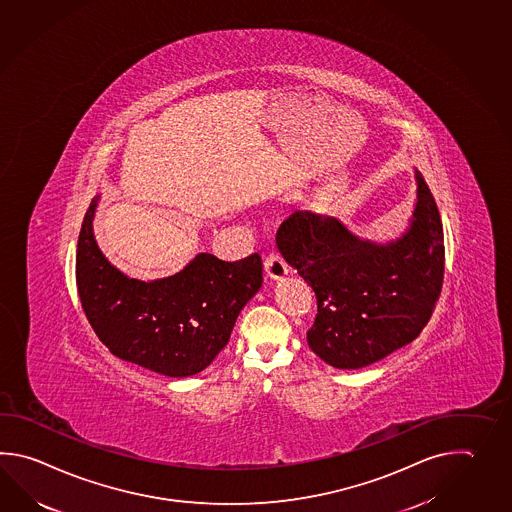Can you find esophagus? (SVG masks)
<instances>
[{
	"mask_svg": "<svg viewBox=\"0 0 512 512\" xmlns=\"http://www.w3.org/2000/svg\"><path fill=\"white\" fill-rule=\"evenodd\" d=\"M264 272H266V277H270L272 281H282L290 273V268L286 262L282 261L281 255L270 253L264 261Z\"/></svg>",
	"mask_w": 512,
	"mask_h": 512,
	"instance_id": "esophagus-1",
	"label": "esophagus"
}]
</instances>
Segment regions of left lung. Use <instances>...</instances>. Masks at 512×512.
I'll return each instance as SVG.
<instances>
[{
	"mask_svg": "<svg viewBox=\"0 0 512 512\" xmlns=\"http://www.w3.org/2000/svg\"><path fill=\"white\" fill-rule=\"evenodd\" d=\"M407 230L388 242L361 239L330 215L295 211L277 248L317 297L308 346L324 363L355 370L412 343L438 301L445 272L443 226L425 178Z\"/></svg>",
	"mask_w": 512,
	"mask_h": 512,
	"instance_id": "8db88e82",
	"label": "left lung"
}]
</instances>
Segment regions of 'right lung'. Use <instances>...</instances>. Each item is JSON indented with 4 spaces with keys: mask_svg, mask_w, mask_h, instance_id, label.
Instances as JSON below:
<instances>
[{
    "mask_svg": "<svg viewBox=\"0 0 512 512\" xmlns=\"http://www.w3.org/2000/svg\"><path fill=\"white\" fill-rule=\"evenodd\" d=\"M100 195L85 213L76 284L85 315L111 354L167 377L202 372L228 345L240 310L261 290L257 253L237 262L199 253L155 281L127 277L105 259L93 233Z\"/></svg>",
    "mask_w": 512,
    "mask_h": 512,
    "instance_id": "add662e5",
    "label": "right lung"
}]
</instances>
